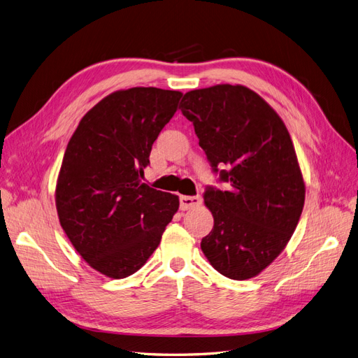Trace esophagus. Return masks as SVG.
Segmentation results:
<instances>
[{
    "mask_svg": "<svg viewBox=\"0 0 358 358\" xmlns=\"http://www.w3.org/2000/svg\"><path fill=\"white\" fill-rule=\"evenodd\" d=\"M201 204V197L200 196H182L180 197V209L182 210H189L192 208H197V206Z\"/></svg>",
    "mask_w": 358,
    "mask_h": 358,
    "instance_id": "esophagus-1",
    "label": "esophagus"
}]
</instances>
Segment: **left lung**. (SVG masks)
I'll list each match as a JSON object with an SVG mask.
<instances>
[{
	"label": "left lung",
	"mask_w": 358,
	"mask_h": 358,
	"mask_svg": "<svg viewBox=\"0 0 358 358\" xmlns=\"http://www.w3.org/2000/svg\"><path fill=\"white\" fill-rule=\"evenodd\" d=\"M227 191L209 188L213 229L201 251L227 278H255L288 245L305 206L306 185L280 116L243 85L221 83L183 95L179 106Z\"/></svg>",
	"instance_id": "obj_1"
}]
</instances>
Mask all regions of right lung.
<instances>
[{"label": "right lung", "mask_w": 358, "mask_h": 358, "mask_svg": "<svg viewBox=\"0 0 358 358\" xmlns=\"http://www.w3.org/2000/svg\"><path fill=\"white\" fill-rule=\"evenodd\" d=\"M179 91L136 86L85 113L58 173L55 204L64 233L94 270L122 279L143 267L179 209L175 194L142 182Z\"/></svg>", "instance_id": "add662e5"}]
</instances>
